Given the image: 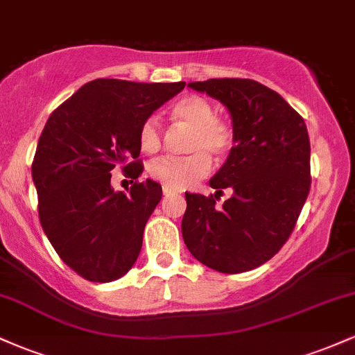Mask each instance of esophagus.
I'll list each match as a JSON object with an SVG mask.
<instances>
[{"label":"esophagus","mask_w":355,"mask_h":355,"mask_svg":"<svg viewBox=\"0 0 355 355\" xmlns=\"http://www.w3.org/2000/svg\"><path fill=\"white\" fill-rule=\"evenodd\" d=\"M164 195H165V197H172V195H177V191L172 190V189H166V187H164Z\"/></svg>","instance_id":"esophagus-1"}]
</instances>
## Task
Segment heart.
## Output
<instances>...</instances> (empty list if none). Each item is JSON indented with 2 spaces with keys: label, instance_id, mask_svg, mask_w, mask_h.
<instances>
[{
  "label": "heart",
  "instance_id": "heart-1",
  "mask_svg": "<svg viewBox=\"0 0 355 355\" xmlns=\"http://www.w3.org/2000/svg\"><path fill=\"white\" fill-rule=\"evenodd\" d=\"M170 115L173 120L190 126L187 138V152L180 158L162 157L150 165L148 172L153 180L166 189H190L210 172V157L222 158L232 148L234 132L227 121L215 116V108L209 100L198 95L183 96L173 103ZM138 144L145 153H155L162 146L160 123L148 116L138 128Z\"/></svg>",
  "mask_w": 355,
  "mask_h": 355
}]
</instances>
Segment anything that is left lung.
<instances>
[{
  "instance_id": "1",
  "label": "left lung",
  "mask_w": 355,
  "mask_h": 355,
  "mask_svg": "<svg viewBox=\"0 0 355 355\" xmlns=\"http://www.w3.org/2000/svg\"><path fill=\"white\" fill-rule=\"evenodd\" d=\"M229 110L234 146L211 177L217 193H185L183 242L203 266L240 274L270 260L291 237L311 190L304 118L279 93L247 78L189 83ZM223 188L234 193L222 207Z\"/></svg>"
}]
</instances>
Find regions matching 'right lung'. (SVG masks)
<instances>
[{
	"label": "right lung",
	"mask_w": 355,
	"mask_h": 355,
	"mask_svg": "<svg viewBox=\"0 0 355 355\" xmlns=\"http://www.w3.org/2000/svg\"><path fill=\"white\" fill-rule=\"evenodd\" d=\"M183 88V81L93 80L44 125L31 166L40 222L60 259L89 282L120 279L137 262L162 198L160 183L137 182L144 172L138 128ZM118 164L136 180L130 194L111 187Z\"/></svg>",
	"instance_id": "add662e5"
}]
</instances>
